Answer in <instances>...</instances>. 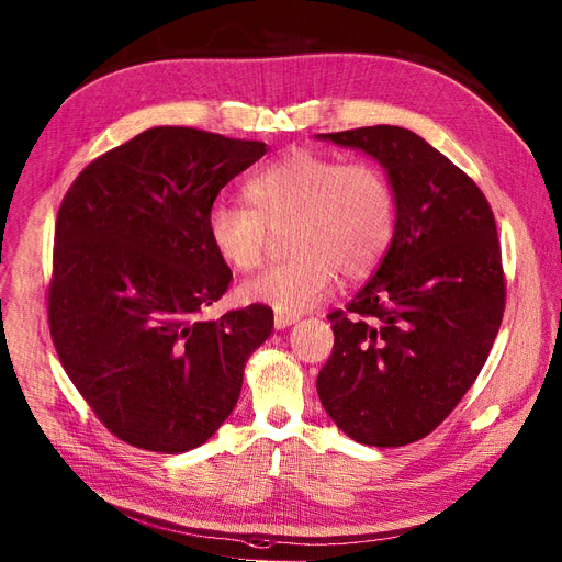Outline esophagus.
<instances>
[{
	"label": "esophagus",
	"instance_id": "1",
	"mask_svg": "<svg viewBox=\"0 0 562 562\" xmlns=\"http://www.w3.org/2000/svg\"><path fill=\"white\" fill-rule=\"evenodd\" d=\"M296 319H300V317H296V315H288V313H277V315H274V326H277V328H285V326L294 324Z\"/></svg>",
	"mask_w": 562,
	"mask_h": 562
}]
</instances>
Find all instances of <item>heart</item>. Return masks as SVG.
<instances>
[{
    "mask_svg": "<svg viewBox=\"0 0 562 562\" xmlns=\"http://www.w3.org/2000/svg\"><path fill=\"white\" fill-rule=\"evenodd\" d=\"M243 194L247 206L206 213L209 243L224 266L251 272L288 228L290 256L243 285L245 300L288 315L322 302L338 274H372L397 231V192L372 160L290 149L256 170Z\"/></svg>",
    "mask_w": 562,
    "mask_h": 562,
    "instance_id": "obj_1",
    "label": "heart"
}]
</instances>
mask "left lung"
Returning a JSON list of instances; mask_svg holds the SVG:
<instances>
[{
	"mask_svg": "<svg viewBox=\"0 0 562 562\" xmlns=\"http://www.w3.org/2000/svg\"><path fill=\"white\" fill-rule=\"evenodd\" d=\"M374 156L397 192V231L374 277L326 317L324 411L356 442L404 447L449 417L483 370L506 308L494 213L424 138L376 124L319 134Z\"/></svg>",
	"mask_w": 562,
	"mask_h": 562,
	"instance_id": "1",
	"label": "left lung"
}]
</instances>
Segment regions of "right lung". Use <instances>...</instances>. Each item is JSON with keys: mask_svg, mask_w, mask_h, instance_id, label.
<instances>
[{"mask_svg": "<svg viewBox=\"0 0 562 562\" xmlns=\"http://www.w3.org/2000/svg\"><path fill=\"white\" fill-rule=\"evenodd\" d=\"M266 151L258 140L151 126L88 162L63 196L52 342L97 419L128 445H204L238 404L247 358L272 334L266 304L200 317L234 277L209 243L206 213Z\"/></svg>", "mask_w": 562, "mask_h": 562, "instance_id": "add662e5", "label": "right lung"}]
</instances>
